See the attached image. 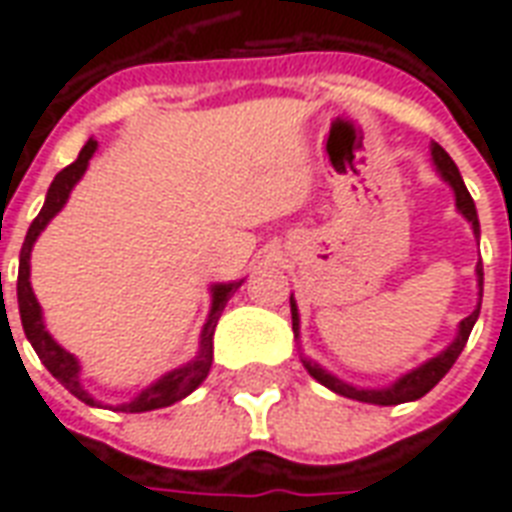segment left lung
Wrapping results in <instances>:
<instances>
[{
  "mask_svg": "<svg viewBox=\"0 0 512 512\" xmlns=\"http://www.w3.org/2000/svg\"><path fill=\"white\" fill-rule=\"evenodd\" d=\"M430 156H433V164H436V172H439L441 178L447 180L455 191V205H458V211L466 216V222H472L474 235H480V222H477V208H474L472 194L466 191L463 186V178L458 167H455V161L447 156V150L441 145H430ZM477 285H480V296H483V266L477 263ZM290 315H293V334L299 337V307H296V301L290 299ZM477 315H480V304H477V310L469 315V318H463L461 326H458V334H455V340H452L439 356H433L428 359L425 365H419L417 370H411L403 378H397L392 386H384V389H359V386H351L340 381L332 373H326L321 365H315L310 359H301L304 367H307V373H310L315 381H321L323 386H329L332 392L343 397H351V400H362V403H376V406H397V403H408V400H419L422 395H428L433 386L439 384L441 378L447 376V370L455 365V359L461 356L463 345L469 340V334H472V326L477 321Z\"/></svg>",
  "mask_w": 512,
  "mask_h": 512,
  "instance_id": "left-lung-1",
  "label": "left lung"
}]
</instances>
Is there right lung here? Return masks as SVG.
<instances>
[{
    "mask_svg": "<svg viewBox=\"0 0 512 512\" xmlns=\"http://www.w3.org/2000/svg\"><path fill=\"white\" fill-rule=\"evenodd\" d=\"M95 147H98V142L90 139V142L82 147V153H79V158L73 161L71 167H65L57 178L51 180L46 202H43V208H40V213L35 216V222L29 224L27 238H24V246H21V257H18V312H21L24 334H27V340L32 343L35 354L40 356V362L46 365V370H49L51 376L57 378L71 395H76L82 403H87V406H98V400L82 386V378H79L82 367L76 362V356L68 354L62 345L54 343V337H51V334L46 332V326H43V312H40L38 299H35V293H32V285H29V255H32V246L38 241V235L43 233L46 224L62 211V205L71 197L73 186H76V183L82 180L84 172H87V164H90V158H93ZM241 282H244V279H241ZM241 282H227V285H213L211 288V315H208V321L202 326L200 354L194 356L191 362H186L183 367H178V370H172L167 376L158 378L156 384H150L147 389H142L131 403L117 406L120 411L139 414V411H153V408L172 406V403H178V400H183L186 395H191V392L205 381L213 362V329H216V323H219V315H222L224 304L230 301V296H233L235 290L241 288Z\"/></svg>",
    "mask_w": 512,
    "mask_h": 512,
    "instance_id": "1",
    "label": "right lung"
}]
</instances>
